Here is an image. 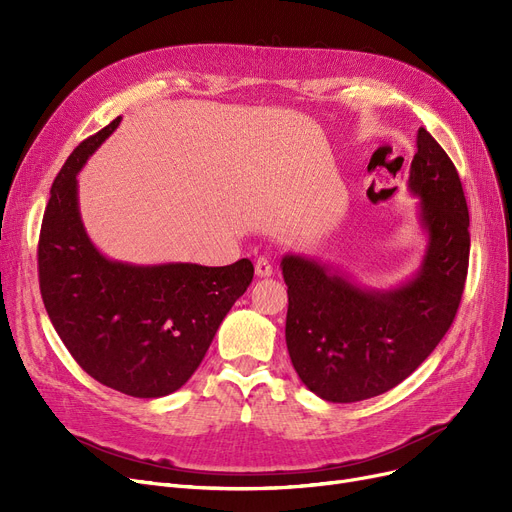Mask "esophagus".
Masks as SVG:
<instances>
[{
	"label": "esophagus",
	"instance_id": "esophagus-1",
	"mask_svg": "<svg viewBox=\"0 0 512 512\" xmlns=\"http://www.w3.org/2000/svg\"><path fill=\"white\" fill-rule=\"evenodd\" d=\"M255 274H257L259 278H270V276L274 274L272 261L267 259V257H259V259L255 261Z\"/></svg>",
	"mask_w": 512,
	"mask_h": 512
}]
</instances>
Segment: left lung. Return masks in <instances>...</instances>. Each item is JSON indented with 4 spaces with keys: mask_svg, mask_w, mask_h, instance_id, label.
<instances>
[{
    "mask_svg": "<svg viewBox=\"0 0 512 512\" xmlns=\"http://www.w3.org/2000/svg\"><path fill=\"white\" fill-rule=\"evenodd\" d=\"M409 191L429 236L413 280L369 290L299 255L282 259L288 286L286 346L301 382L330 402H357L398 386L452 326L469 267V209L454 164L417 132Z\"/></svg>",
    "mask_w": 512,
    "mask_h": 512,
    "instance_id": "1",
    "label": "left lung"
}]
</instances>
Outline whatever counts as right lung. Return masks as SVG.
Wrapping results in <instances>:
<instances>
[{
  "mask_svg": "<svg viewBox=\"0 0 512 512\" xmlns=\"http://www.w3.org/2000/svg\"><path fill=\"white\" fill-rule=\"evenodd\" d=\"M118 124L80 143L53 180L37 249L39 286L53 328L91 378L134 398H159L195 373L249 288L253 263L130 265L93 247L76 174Z\"/></svg>",
  "mask_w": 512,
  "mask_h": 512,
  "instance_id": "obj_1",
  "label": "right lung"
}]
</instances>
